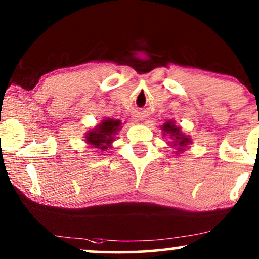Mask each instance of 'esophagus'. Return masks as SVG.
Segmentation results:
<instances>
[{
  "mask_svg": "<svg viewBox=\"0 0 259 259\" xmlns=\"http://www.w3.org/2000/svg\"><path fill=\"white\" fill-rule=\"evenodd\" d=\"M138 119H139V120H143V119H144V116H143V115H138Z\"/></svg>",
  "mask_w": 259,
  "mask_h": 259,
  "instance_id": "esophagus-1",
  "label": "esophagus"
}]
</instances>
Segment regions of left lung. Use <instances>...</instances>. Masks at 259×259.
Wrapping results in <instances>:
<instances>
[{
    "mask_svg": "<svg viewBox=\"0 0 259 259\" xmlns=\"http://www.w3.org/2000/svg\"><path fill=\"white\" fill-rule=\"evenodd\" d=\"M163 131V137H170L171 143L169 142V145L175 149L174 152L176 154L183 153L188 145L191 144V139L189 136L182 132V128L175 123L174 120H167V121L160 127Z\"/></svg>",
    "mask_w": 259,
    "mask_h": 259,
    "instance_id": "obj_1",
    "label": "left lung"
}]
</instances>
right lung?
I'll return each instance as SVG.
<instances>
[{"mask_svg": "<svg viewBox=\"0 0 259 259\" xmlns=\"http://www.w3.org/2000/svg\"><path fill=\"white\" fill-rule=\"evenodd\" d=\"M122 122L115 119H103L102 121L89 130L84 136V142L89 144L90 147L96 149V151H103L112 149V144L115 140L117 132L121 130Z\"/></svg>", "mask_w": 259, "mask_h": 259, "instance_id": "obj_1", "label": "right lung"}]
</instances>
